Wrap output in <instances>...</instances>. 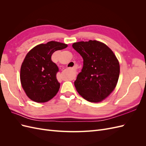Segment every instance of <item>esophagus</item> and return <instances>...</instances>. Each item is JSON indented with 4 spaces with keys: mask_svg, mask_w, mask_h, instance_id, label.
Returning <instances> with one entry per match:
<instances>
[{
    "mask_svg": "<svg viewBox=\"0 0 146 146\" xmlns=\"http://www.w3.org/2000/svg\"><path fill=\"white\" fill-rule=\"evenodd\" d=\"M73 69H76V66H75V67H74Z\"/></svg>",
    "mask_w": 146,
    "mask_h": 146,
    "instance_id": "esophagus-1",
    "label": "esophagus"
}]
</instances>
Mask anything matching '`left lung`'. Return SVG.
I'll list each match as a JSON object with an SVG mask.
<instances>
[{"mask_svg": "<svg viewBox=\"0 0 146 146\" xmlns=\"http://www.w3.org/2000/svg\"><path fill=\"white\" fill-rule=\"evenodd\" d=\"M72 47L83 59L82 71L74 82L83 99L98 103L115 89L120 66L113 52L105 44L96 40L74 42Z\"/></svg>", "mask_w": 146, "mask_h": 146, "instance_id": "left-lung-1", "label": "left lung"}]
</instances>
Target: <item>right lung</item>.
<instances>
[{"instance_id": "obj_1", "label": "right lung", "mask_w": 146, "mask_h": 146, "mask_svg": "<svg viewBox=\"0 0 146 146\" xmlns=\"http://www.w3.org/2000/svg\"><path fill=\"white\" fill-rule=\"evenodd\" d=\"M68 44L51 41L34 47L26 55L21 65L20 80L26 95L37 103H44L57 94L60 84L56 75L58 68L51 60L53 53Z\"/></svg>"}]
</instances>
